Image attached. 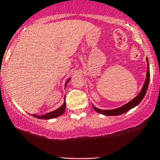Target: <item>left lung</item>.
I'll use <instances>...</instances> for the list:
<instances>
[{"instance_id": "8db88e82", "label": "left lung", "mask_w": 160, "mask_h": 160, "mask_svg": "<svg viewBox=\"0 0 160 160\" xmlns=\"http://www.w3.org/2000/svg\"><path fill=\"white\" fill-rule=\"evenodd\" d=\"M147 63H148V70H147L146 79H145L144 84L142 87V90H141L139 94H138L135 98H133L132 100H131L129 102L126 103L125 105L118 107V108L113 109V110H101V109L97 108L96 107H94V106L92 104L93 108H94V111H95L96 112L99 113V114L107 115V116H116V115H119V114H124V113H126L127 111L131 110V109L134 108L135 107L138 106V104L140 103V102L142 100V98H144L145 94H146L147 90H148V85H149L150 70H149V64H148V58H147Z\"/></svg>"}]
</instances>
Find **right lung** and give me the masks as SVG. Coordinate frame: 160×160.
I'll use <instances>...</instances> for the list:
<instances>
[{
	"label": "right lung",
	"mask_w": 160,
	"mask_h": 160,
	"mask_svg": "<svg viewBox=\"0 0 160 160\" xmlns=\"http://www.w3.org/2000/svg\"><path fill=\"white\" fill-rule=\"evenodd\" d=\"M70 80V78H69L67 81L66 82V84H65V87H66V85L67 83L69 82V81ZM66 111V101L64 100V102L62 106H61L59 108H58L57 110H55V111H51V112H49L47 114H45L43 115H37V114H31L32 116L35 117L37 118H40V119H51V118H57V117L60 116L63 113L65 112Z\"/></svg>",
	"instance_id": "add662e5"
}]
</instances>
